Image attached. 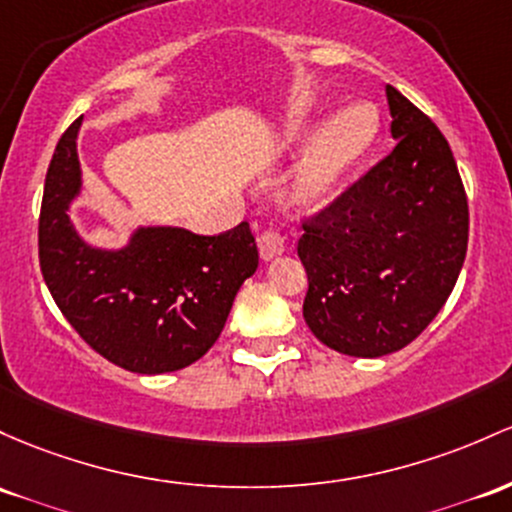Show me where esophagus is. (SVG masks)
Instances as JSON below:
<instances>
[{"label":"esophagus","instance_id":"1","mask_svg":"<svg viewBox=\"0 0 512 512\" xmlns=\"http://www.w3.org/2000/svg\"><path fill=\"white\" fill-rule=\"evenodd\" d=\"M257 247H260V255L265 260H272V257L282 255L284 252V235L279 233L277 228H267L257 235Z\"/></svg>","mask_w":512,"mask_h":512}]
</instances>
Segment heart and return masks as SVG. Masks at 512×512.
Returning <instances> with one entry per match:
<instances>
[{
	"label": "heart",
	"mask_w": 512,
	"mask_h": 512,
	"mask_svg": "<svg viewBox=\"0 0 512 512\" xmlns=\"http://www.w3.org/2000/svg\"><path fill=\"white\" fill-rule=\"evenodd\" d=\"M311 126L299 123L294 126V136H308ZM379 133V114L372 104H352L333 116L318 131L316 140L308 148L299 177L294 184L296 201L316 206L328 201L340 189L369 148L374 145Z\"/></svg>",
	"instance_id": "heart-1"
}]
</instances>
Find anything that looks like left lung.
I'll use <instances>...</instances> for the list:
<instances>
[{
  "label": "left lung",
  "mask_w": 512,
  "mask_h": 512,
  "mask_svg": "<svg viewBox=\"0 0 512 512\" xmlns=\"http://www.w3.org/2000/svg\"><path fill=\"white\" fill-rule=\"evenodd\" d=\"M398 140L362 177L303 218L308 274L303 318L350 357L403 350L457 284L469 243V204L447 138L391 84Z\"/></svg>",
  "instance_id": "left-lung-1"
}]
</instances>
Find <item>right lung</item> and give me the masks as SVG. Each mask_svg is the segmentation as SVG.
Masks as SVG:
<instances>
[{"label": "right lung", "mask_w": 512, "mask_h": 512, "mask_svg": "<svg viewBox=\"0 0 512 512\" xmlns=\"http://www.w3.org/2000/svg\"><path fill=\"white\" fill-rule=\"evenodd\" d=\"M80 119L60 136L38 218V260L50 296L80 338L116 367L165 374L189 367L221 335L235 294L257 269L247 221L218 235L140 228L106 252L82 243L67 218L80 192Z\"/></svg>", "instance_id": "1"}]
</instances>
